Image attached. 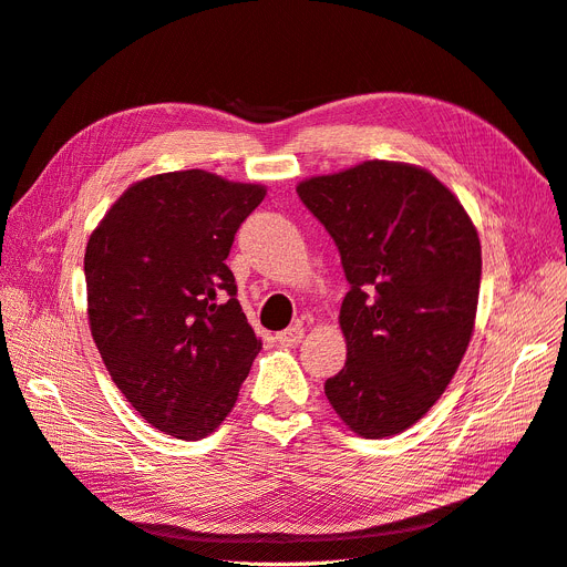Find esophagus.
Masks as SVG:
<instances>
[{
  "instance_id": "1",
  "label": "esophagus",
  "mask_w": 567,
  "mask_h": 567,
  "mask_svg": "<svg viewBox=\"0 0 567 567\" xmlns=\"http://www.w3.org/2000/svg\"><path fill=\"white\" fill-rule=\"evenodd\" d=\"M276 339H278L282 346H287V348H295V346H299V343H301V339H303V324H301V322H295L291 327H287V329H282V331H278V333H276Z\"/></svg>"
}]
</instances>
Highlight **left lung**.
Here are the masks:
<instances>
[{
	"mask_svg": "<svg viewBox=\"0 0 567 567\" xmlns=\"http://www.w3.org/2000/svg\"><path fill=\"white\" fill-rule=\"evenodd\" d=\"M297 194L339 247L346 367L324 394L360 436L404 432L434 406L470 346L481 245L465 207L423 167L364 161Z\"/></svg>",
	"mask_w": 567,
	"mask_h": 567,
	"instance_id": "left-lung-1",
	"label": "left lung"
}]
</instances>
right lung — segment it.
Listing matches in <instances>:
<instances>
[{"label": "right lung", "mask_w": 567, "mask_h": 567, "mask_svg": "<svg viewBox=\"0 0 567 567\" xmlns=\"http://www.w3.org/2000/svg\"><path fill=\"white\" fill-rule=\"evenodd\" d=\"M259 184L182 171L133 184L83 257L93 341L112 381L156 430L215 432L261 350L226 266Z\"/></svg>", "instance_id": "obj_1"}]
</instances>
